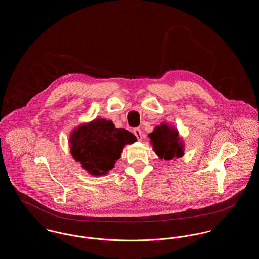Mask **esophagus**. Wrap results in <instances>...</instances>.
<instances>
[{
	"mask_svg": "<svg viewBox=\"0 0 259 259\" xmlns=\"http://www.w3.org/2000/svg\"><path fill=\"white\" fill-rule=\"evenodd\" d=\"M134 134H135L136 137H137V139H138L139 141H141V140H142L143 134H142V131H141L139 128H136V129H134Z\"/></svg>",
	"mask_w": 259,
	"mask_h": 259,
	"instance_id": "obj_1",
	"label": "esophagus"
}]
</instances>
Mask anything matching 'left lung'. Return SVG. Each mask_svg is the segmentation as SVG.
<instances>
[{
  "instance_id": "1",
  "label": "left lung",
  "mask_w": 259,
  "mask_h": 259,
  "mask_svg": "<svg viewBox=\"0 0 259 259\" xmlns=\"http://www.w3.org/2000/svg\"><path fill=\"white\" fill-rule=\"evenodd\" d=\"M156 155L164 160H174L184 156L185 145L179 131L168 123H161L148 134Z\"/></svg>"
}]
</instances>
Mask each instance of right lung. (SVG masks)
<instances>
[{"label":"right lung","mask_w":259,"mask_h":259,"mask_svg":"<svg viewBox=\"0 0 259 259\" xmlns=\"http://www.w3.org/2000/svg\"><path fill=\"white\" fill-rule=\"evenodd\" d=\"M137 138L122 128H115L111 120L96 118L77 126L70 135L69 144L74 160L92 176H104L114 168L126 145Z\"/></svg>","instance_id":"obj_1"}]
</instances>
